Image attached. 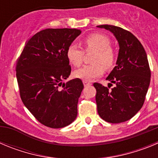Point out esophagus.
<instances>
[{
    "label": "esophagus",
    "mask_w": 158,
    "mask_h": 158,
    "mask_svg": "<svg viewBox=\"0 0 158 158\" xmlns=\"http://www.w3.org/2000/svg\"><path fill=\"white\" fill-rule=\"evenodd\" d=\"M83 84L85 86H88V85H91V83H90V82L86 81H83Z\"/></svg>",
    "instance_id": "obj_1"
}]
</instances>
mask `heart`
<instances>
[{"mask_svg":"<svg viewBox=\"0 0 158 158\" xmlns=\"http://www.w3.org/2000/svg\"><path fill=\"white\" fill-rule=\"evenodd\" d=\"M85 49L87 52L94 51L93 64L85 65L73 72V76L83 81H93L101 76L104 73V67L111 69L115 62V54L111 47V41L106 35L100 33H93L83 40ZM66 57L72 65L79 66L84 58L83 49L77 44L72 43L68 47Z\"/></svg>","mask_w":158,"mask_h":158,"instance_id":"b5f03b06","label":"heart"}]
</instances>
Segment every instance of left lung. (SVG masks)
Instances as JSON below:
<instances>
[{"label": "left lung", "instance_id": "1", "mask_svg": "<svg viewBox=\"0 0 158 158\" xmlns=\"http://www.w3.org/2000/svg\"><path fill=\"white\" fill-rule=\"evenodd\" d=\"M97 27L110 31L119 46L116 66L106 78L115 87L109 90L101 84H93L97 111L106 122L119 123L135 116L144 104L150 83V65L144 47L132 33L113 25Z\"/></svg>", "mask_w": 158, "mask_h": 158}]
</instances>
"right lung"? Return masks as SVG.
<instances>
[{
    "mask_svg": "<svg viewBox=\"0 0 158 158\" xmlns=\"http://www.w3.org/2000/svg\"><path fill=\"white\" fill-rule=\"evenodd\" d=\"M81 33L70 28L40 31L26 43L16 63L22 101L35 118L48 127H65L77 115L83 83L78 78L65 84L63 81L71 73L67 48Z\"/></svg>",
    "mask_w": 158,
    "mask_h": 158,
    "instance_id": "right-lung-1",
    "label": "right lung"
}]
</instances>
